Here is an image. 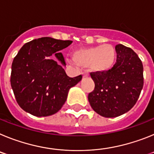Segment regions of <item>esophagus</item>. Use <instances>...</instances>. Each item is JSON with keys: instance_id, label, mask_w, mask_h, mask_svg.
<instances>
[{"instance_id": "obj_1", "label": "esophagus", "mask_w": 154, "mask_h": 154, "mask_svg": "<svg viewBox=\"0 0 154 154\" xmlns=\"http://www.w3.org/2000/svg\"><path fill=\"white\" fill-rule=\"evenodd\" d=\"M89 76V73H87V72H83L82 73V77L83 78H85V77H88Z\"/></svg>"}]
</instances>
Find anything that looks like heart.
<instances>
[{"label": "heart", "mask_w": 154, "mask_h": 154, "mask_svg": "<svg viewBox=\"0 0 154 154\" xmlns=\"http://www.w3.org/2000/svg\"><path fill=\"white\" fill-rule=\"evenodd\" d=\"M73 59L81 66L89 65L94 72H105L113 67L116 52L112 45H103L76 50L73 54Z\"/></svg>", "instance_id": "heart-1"}]
</instances>
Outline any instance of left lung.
<instances>
[{
  "label": "left lung",
  "instance_id": "left-lung-1",
  "mask_svg": "<svg viewBox=\"0 0 154 154\" xmlns=\"http://www.w3.org/2000/svg\"><path fill=\"white\" fill-rule=\"evenodd\" d=\"M115 49L116 62L112 69L90 73L95 89L88 99L92 109L106 118L116 117L131 109L143 86V67L138 55L121 44Z\"/></svg>",
  "mask_w": 154,
  "mask_h": 154
}]
</instances>
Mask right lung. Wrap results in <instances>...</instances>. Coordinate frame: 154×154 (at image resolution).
I'll return each mask as SVG.
<instances>
[{
	"mask_svg": "<svg viewBox=\"0 0 154 154\" xmlns=\"http://www.w3.org/2000/svg\"><path fill=\"white\" fill-rule=\"evenodd\" d=\"M72 43L44 37L28 42L19 50L11 65V85L17 103L35 116H48L62 109L69 89L82 80L80 75L70 78L62 65L59 51ZM55 54L58 61L50 58Z\"/></svg>",
	"mask_w": 154,
	"mask_h": 154,
	"instance_id": "1",
	"label": "right lung"
}]
</instances>
